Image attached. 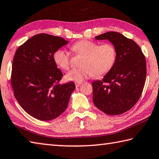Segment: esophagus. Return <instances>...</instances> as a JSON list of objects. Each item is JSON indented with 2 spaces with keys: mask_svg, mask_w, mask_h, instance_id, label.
Listing matches in <instances>:
<instances>
[{
  "mask_svg": "<svg viewBox=\"0 0 159 159\" xmlns=\"http://www.w3.org/2000/svg\"><path fill=\"white\" fill-rule=\"evenodd\" d=\"M82 84V82H76V83H75V85H76V87L78 88L79 87V86Z\"/></svg>",
  "mask_w": 159,
  "mask_h": 159,
  "instance_id": "1",
  "label": "esophagus"
}]
</instances>
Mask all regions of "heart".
<instances>
[{"instance_id":"heart-1","label":"heart","mask_w":159,"mask_h":159,"mask_svg":"<svg viewBox=\"0 0 159 159\" xmlns=\"http://www.w3.org/2000/svg\"><path fill=\"white\" fill-rule=\"evenodd\" d=\"M75 53L81 55L83 58L81 67L73 69L66 74V79L70 81L82 82L91 76H102L111 70L116 60V49L111 43L100 45L99 43L81 40L72 46ZM56 64L67 70L70 68V56L67 51L58 49L54 53Z\"/></svg>"}]
</instances>
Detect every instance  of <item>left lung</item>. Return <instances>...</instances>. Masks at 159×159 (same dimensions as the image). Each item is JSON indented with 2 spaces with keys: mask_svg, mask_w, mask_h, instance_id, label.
I'll use <instances>...</instances> for the list:
<instances>
[{
  "mask_svg": "<svg viewBox=\"0 0 159 159\" xmlns=\"http://www.w3.org/2000/svg\"><path fill=\"white\" fill-rule=\"evenodd\" d=\"M95 39L108 40L117 56L113 67L102 80L92 83L93 102L106 114H122L136 103L142 94L147 74L145 57L134 40L117 32H108Z\"/></svg>",
  "mask_w": 159,
  "mask_h": 159,
  "instance_id": "obj_1",
  "label": "left lung"
}]
</instances>
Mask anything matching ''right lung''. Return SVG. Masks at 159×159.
<instances>
[{
  "label": "right lung",
  "instance_id": "add662e5",
  "mask_svg": "<svg viewBox=\"0 0 159 159\" xmlns=\"http://www.w3.org/2000/svg\"><path fill=\"white\" fill-rule=\"evenodd\" d=\"M68 42L60 37L38 34L20 46L14 55L11 75L14 97L37 120L48 121L60 116L76 88L72 81L60 84L63 74L53 60L55 52Z\"/></svg>",
  "mask_w": 159,
  "mask_h": 159
}]
</instances>
